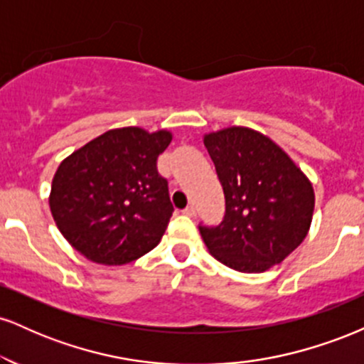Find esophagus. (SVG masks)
Instances as JSON below:
<instances>
[{"mask_svg":"<svg viewBox=\"0 0 364 364\" xmlns=\"http://www.w3.org/2000/svg\"><path fill=\"white\" fill-rule=\"evenodd\" d=\"M183 214L188 215V217H195L196 215V208L193 205H188L185 210H183Z\"/></svg>","mask_w":364,"mask_h":364,"instance_id":"esophagus-1","label":"esophagus"}]
</instances>
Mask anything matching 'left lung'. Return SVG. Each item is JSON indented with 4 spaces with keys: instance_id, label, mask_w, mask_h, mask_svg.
<instances>
[{
    "instance_id": "left-lung-1",
    "label": "left lung",
    "mask_w": 364,
    "mask_h": 364,
    "mask_svg": "<svg viewBox=\"0 0 364 364\" xmlns=\"http://www.w3.org/2000/svg\"><path fill=\"white\" fill-rule=\"evenodd\" d=\"M224 190L225 215L200 228L212 257L229 269L260 274L286 260L306 237L315 190L281 145L248 127L203 135Z\"/></svg>"
}]
</instances>
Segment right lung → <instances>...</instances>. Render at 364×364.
I'll list each match as a JSON object with an SVG mask.
<instances>
[{"mask_svg": "<svg viewBox=\"0 0 364 364\" xmlns=\"http://www.w3.org/2000/svg\"><path fill=\"white\" fill-rule=\"evenodd\" d=\"M171 140L169 129H107L58 166L49 208L87 260L124 265L159 245L173 205L156 162Z\"/></svg>", "mask_w": 364, "mask_h": 364, "instance_id": "add662e5", "label": "right lung"}]
</instances>
